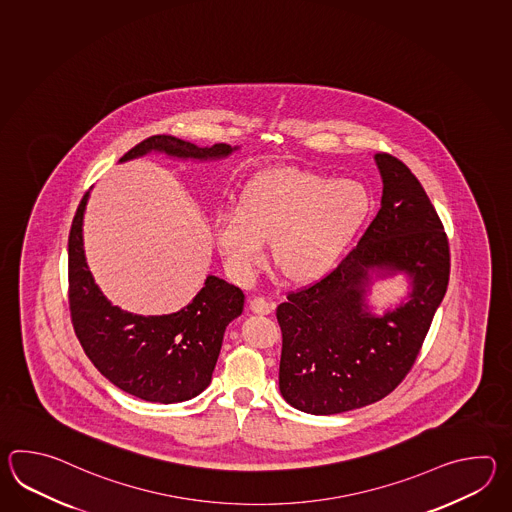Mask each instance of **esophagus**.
Listing matches in <instances>:
<instances>
[{
    "label": "esophagus",
    "instance_id": "obj_1",
    "mask_svg": "<svg viewBox=\"0 0 512 512\" xmlns=\"http://www.w3.org/2000/svg\"><path fill=\"white\" fill-rule=\"evenodd\" d=\"M249 307H251L252 313H256V315H269L272 311L271 302H267L263 296H254Z\"/></svg>",
    "mask_w": 512,
    "mask_h": 512
}]
</instances>
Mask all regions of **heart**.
<instances>
[{
	"mask_svg": "<svg viewBox=\"0 0 512 512\" xmlns=\"http://www.w3.org/2000/svg\"><path fill=\"white\" fill-rule=\"evenodd\" d=\"M373 197L355 179L298 168L272 170L243 188L238 207L219 210L214 238L230 271L243 280L267 260L293 282H315L337 267L368 221Z\"/></svg>",
	"mask_w": 512,
	"mask_h": 512,
	"instance_id": "b5f03b06",
	"label": "heart"
}]
</instances>
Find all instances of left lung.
<instances>
[{
	"instance_id": "obj_1",
	"label": "left lung",
	"mask_w": 512,
	"mask_h": 512,
	"mask_svg": "<svg viewBox=\"0 0 512 512\" xmlns=\"http://www.w3.org/2000/svg\"><path fill=\"white\" fill-rule=\"evenodd\" d=\"M381 210L357 247L320 282L287 294L282 327L280 392L305 414L333 415L392 393L425 342L450 276L443 223L410 168L375 153ZM404 271L409 300L382 316L365 302L372 274Z\"/></svg>"
}]
</instances>
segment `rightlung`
Returning <instances> with one entry per match:
<instances>
[{"label": "right lung", "instance_id": "1", "mask_svg": "<svg viewBox=\"0 0 512 512\" xmlns=\"http://www.w3.org/2000/svg\"><path fill=\"white\" fill-rule=\"evenodd\" d=\"M238 146L199 148L172 135H153L120 157V163L146 153L177 159L214 161ZM89 192L84 194L69 232V309L78 340L89 360L122 392L150 403H181L196 397L212 381L225 329L243 311L245 294L218 276L181 311L142 316L122 311L98 289L87 267L82 223Z\"/></svg>", "mask_w": 512, "mask_h": 512}]
</instances>
